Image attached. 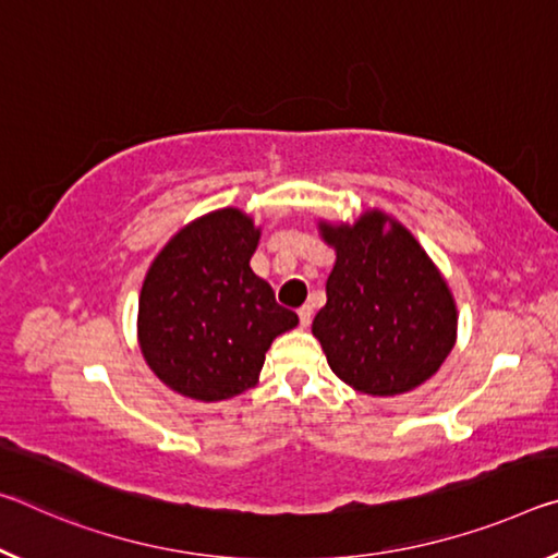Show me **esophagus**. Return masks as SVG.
Here are the masks:
<instances>
[{
  "instance_id": "obj_1",
  "label": "esophagus",
  "mask_w": 558,
  "mask_h": 558,
  "mask_svg": "<svg viewBox=\"0 0 558 558\" xmlns=\"http://www.w3.org/2000/svg\"><path fill=\"white\" fill-rule=\"evenodd\" d=\"M298 317H300V327H307L313 323V307L311 305H303L298 311Z\"/></svg>"
}]
</instances>
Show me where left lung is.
Instances as JSON below:
<instances>
[{
	"label": "left lung",
	"mask_w": 558,
	"mask_h": 558,
	"mask_svg": "<svg viewBox=\"0 0 558 558\" xmlns=\"http://www.w3.org/2000/svg\"><path fill=\"white\" fill-rule=\"evenodd\" d=\"M387 216L320 226L338 251L327 303L313 320L327 365L342 383L377 397L410 392L437 373L457 335V307L422 245Z\"/></svg>",
	"instance_id": "1"
}]
</instances>
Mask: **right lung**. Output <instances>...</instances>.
Here are the masks:
<instances>
[{
    "label": "right lung",
    "mask_w": 558,
    "mask_h": 558,
    "mask_svg": "<svg viewBox=\"0 0 558 558\" xmlns=\"http://www.w3.org/2000/svg\"><path fill=\"white\" fill-rule=\"evenodd\" d=\"M260 233L235 208L208 214L171 238L141 288V352L158 379L203 402L255 385L270 342L298 325L251 270Z\"/></svg>",
    "instance_id": "add662e5"
}]
</instances>
